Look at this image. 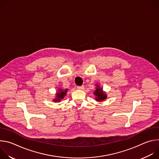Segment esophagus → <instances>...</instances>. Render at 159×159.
<instances>
[{
	"label": "esophagus",
	"mask_w": 159,
	"mask_h": 159,
	"mask_svg": "<svg viewBox=\"0 0 159 159\" xmlns=\"http://www.w3.org/2000/svg\"><path fill=\"white\" fill-rule=\"evenodd\" d=\"M79 90H82V89H84V87L82 85V86H77V87Z\"/></svg>",
	"instance_id": "obj_1"
}]
</instances>
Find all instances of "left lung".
Listing matches in <instances>:
<instances>
[{"label":"left lung","mask_w":159,"mask_h":159,"mask_svg":"<svg viewBox=\"0 0 159 159\" xmlns=\"http://www.w3.org/2000/svg\"><path fill=\"white\" fill-rule=\"evenodd\" d=\"M94 94L95 96L94 99L98 102H102L107 99L106 93L102 90L100 85L96 84V90L94 91Z\"/></svg>","instance_id":"left-lung-1"}]
</instances>
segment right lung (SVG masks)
<instances>
[{
	"label": "right lung",
	"mask_w": 159,
	"mask_h": 159,
	"mask_svg": "<svg viewBox=\"0 0 159 159\" xmlns=\"http://www.w3.org/2000/svg\"><path fill=\"white\" fill-rule=\"evenodd\" d=\"M67 92H68L67 89H65L59 87L57 90L55 98L53 99V101L55 102H60L61 100H62L64 98V97L66 96Z\"/></svg>",
	"instance_id": "right-lung-1"
}]
</instances>
